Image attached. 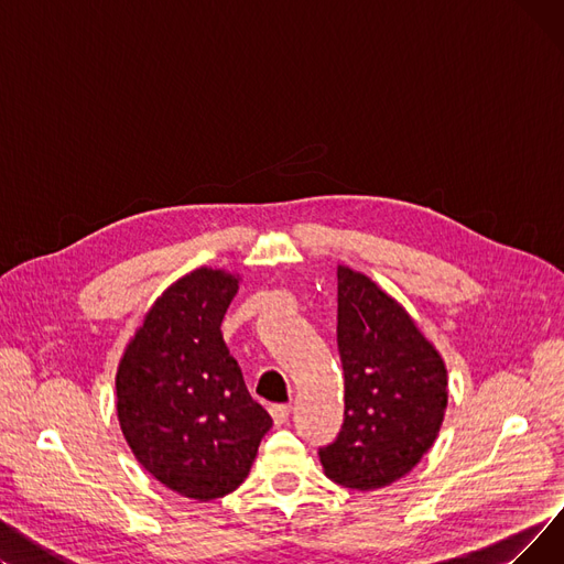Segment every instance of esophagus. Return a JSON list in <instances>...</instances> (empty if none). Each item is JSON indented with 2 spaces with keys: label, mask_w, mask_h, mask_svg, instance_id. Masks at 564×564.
<instances>
[{
  "label": "esophagus",
  "mask_w": 564,
  "mask_h": 564,
  "mask_svg": "<svg viewBox=\"0 0 564 564\" xmlns=\"http://www.w3.org/2000/svg\"><path fill=\"white\" fill-rule=\"evenodd\" d=\"M270 413H272V419H274V425L281 427V425L288 423L290 413H292V406H290V404H274V406L270 409Z\"/></svg>",
  "instance_id": "1"
}]
</instances>
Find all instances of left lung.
Returning a JSON list of instances; mask_svg holds the SVG:
<instances>
[{
  "label": "left lung",
  "mask_w": 564,
  "mask_h": 564,
  "mask_svg": "<svg viewBox=\"0 0 564 564\" xmlns=\"http://www.w3.org/2000/svg\"><path fill=\"white\" fill-rule=\"evenodd\" d=\"M338 354L345 416L317 451L327 478L387 487L432 448L448 404V375L406 311L368 276L338 267Z\"/></svg>",
  "instance_id": "1"
}]
</instances>
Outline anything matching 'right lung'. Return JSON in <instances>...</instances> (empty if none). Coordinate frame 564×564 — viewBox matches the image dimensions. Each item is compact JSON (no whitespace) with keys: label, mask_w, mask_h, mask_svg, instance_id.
<instances>
[{"label":"right lung","mask_w":564,"mask_h":564,"mask_svg":"<svg viewBox=\"0 0 564 564\" xmlns=\"http://www.w3.org/2000/svg\"><path fill=\"white\" fill-rule=\"evenodd\" d=\"M237 279L200 270L148 311L116 375V411L137 462L164 487L213 500L249 476L272 416L221 338Z\"/></svg>","instance_id":"right-lung-1"}]
</instances>
